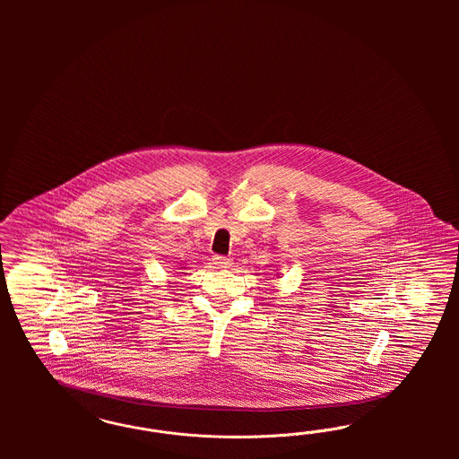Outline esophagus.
<instances>
[{
    "mask_svg": "<svg viewBox=\"0 0 459 459\" xmlns=\"http://www.w3.org/2000/svg\"><path fill=\"white\" fill-rule=\"evenodd\" d=\"M212 261H213L215 267H219V269H229V267L232 265V259H229V257H225V255H219V254H215V255L212 257Z\"/></svg>",
    "mask_w": 459,
    "mask_h": 459,
    "instance_id": "obj_1",
    "label": "esophagus"
}]
</instances>
